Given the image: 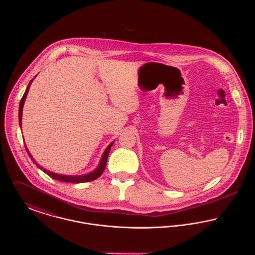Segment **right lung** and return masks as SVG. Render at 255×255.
Masks as SVG:
<instances>
[{"label":"right lung","instance_id":"add662e5","mask_svg":"<svg viewBox=\"0 0 255 255\" xmlns=\"http://www.w3.org/2000/svg\"><path fill=\"white\" fill-rule=\"evenodd\" d=\"M34 77H35V76H34ZM32 81H33V79H31V80H30L29 84H28L27 88H26V90H25V92H24V96H23L22 99H21V101H20V106H19V123H20V127H21V125H22V116H23V107H24V100H25V97L27 96V93H28L29 87H30V84L32 83ZM113 144H114V141H113L112 143H110L108 147L105 149V151H104V153H103V155H102V157H101V159H100V162H99V164H98V166L96 168V170H94L93 172H91V173H89V174H86V175H80V176H67V175H60V174H55V173H53V172H50L49 170L43 168L41 165H39V164L37 163L36 161H35V159L32 158L31 154L29 153V151H28V149H27V147L25 146V144H24V147H25V150H26V152H27V154H28L29 158H31V160H32V161L36 164L37 166H38L40 169L42 170L43 172H45L47 175H49L50 178H52V179H54V180H57V181H61V182L78 183V182H92V181H94V180L97 179V178H98V177L103 173V171H104L105 167H106L107 158H108V155H109L111 147H112Z\"/></svg>","mask_w":255,"mask_h":255}]
</instances>
